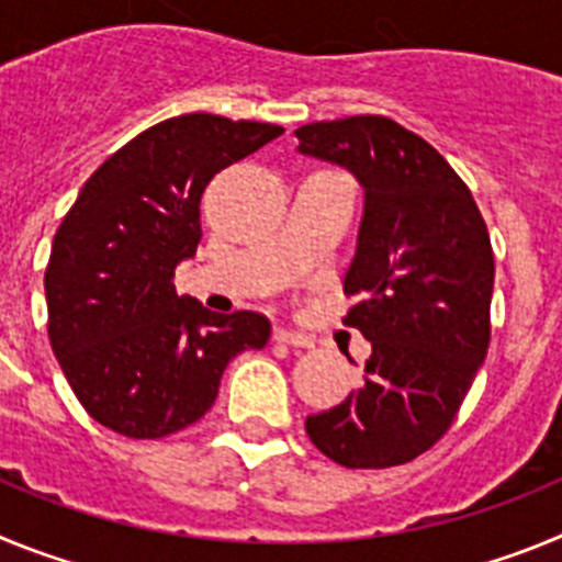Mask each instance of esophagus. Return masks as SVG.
I'll return each instance as SVG.
<instances>
[{
	"mask_svg": "<svg viewBox=\"0 0 562 562\" xmlns=\"http://www.w3.org/2000/svg\"><path fill=\"white\" fill-rule=\"evenodd\" d=\"M272 340L284 342V346H292V349H312V340L301 331H290V329H276L272 331Z\"/></svg>",
	"mask_w": 562,
	"mask_h": 562,
	"instance_id": "obj_1",
	"label": "esophagus"
}]
</instances>
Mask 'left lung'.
Returning <instances> with one entry per match:
<instances>
[{"label": "left lung", "mask_w": 562, "mask_h": 562, "mask_svg": "<svg viewBox=\"0 0 562 562\" xmlns=\"http://www.w3.org/2000/svg\"><path fill=\"white\" fill-rule=\"evenodd\" d=\"M297 151L360 182L346 324L371 342L366 382L306 416L312 445L351 470L416 459L453 425L490 346L495 261L473 193L419 134L382 114L310 123ZM351 360V357H349Z\"/></svg>", "instance_id": "left-lung-1"}]
</instances>
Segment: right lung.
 <instances>
[{
    "label": "right lung",
    "instance_id": "obj_1",
    "mask_svg": "<svg viewBox=\"0 0 562 562\" xmlns=\"http://www.w3.org/2000/svg\"><path fill=\"white\" fill-rule=\"evenodd\" d=\"M281 126L193 112L128 140L78 193L44 272L49 346L103 428L160 439L207 414L227 362L265 349L258 312L216 315L171 278L196 256L207 182Z\"/></svg>",
    "mask_w": 562,
    "mask_h": 562
}]
</instances>
